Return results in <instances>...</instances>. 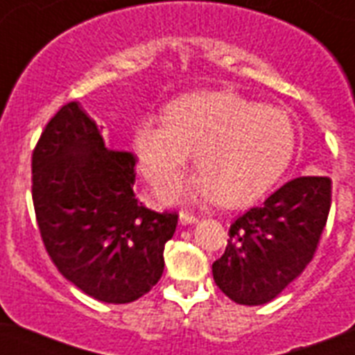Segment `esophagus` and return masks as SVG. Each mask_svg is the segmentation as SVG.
Instances as JSON below:
<instances>
[{
	"label": "esophagus",
	"instance_id": "obj_1",
	"mask_svg": "<svg viewBox=\"0 0 355 355\" xmlns=\"http://www.w3.org/2000/svg\"><path fill=\"white\" fill-rule=\"evenodd\" d=\"M180 222H181V224H183V225L196 224V222H197V216L192 215V213L181 211V213H180Z\"/></svg>",
	"mask_w": 355,
	"mask_h": 355
}]
</instances>
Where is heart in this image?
<instances>
[{
  "label": "heart",
  "mask_w": 355,
  "mask_h": 355,
  "mask_svg": "<svg viewBox=\"0 0 355 355\" xmlns=\"http://www.w3.org/2000/svg\"><path fill=\"white\" fill-rule=\"evenodd\" d=\"M193 148L200 171L171 178ZM133 149L147 181L165 180L156 188L162 200L218 199L240 208L261 199L284 174L295 131L277 106L258 105L231 90L196 92L172 101L165 115L144 117L135 130Z\"/></svg>",
  "instance_id": "1"
}]
</instances>
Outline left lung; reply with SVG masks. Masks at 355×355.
<instances>
[{"instance_id":"obj_1","label":"left lung","mask_w":355,"mask_h":355,"mask_svg":"<svg viewBox=\"0 0 355 355\" xmlns=\"http://www.w3.org/2000/svg\"><path fill=\"white\" fill-rule=\"evenodd\" d=\"M329 209V178L288 181L231 224L225 252L211 266L216 286L243 306L274 300L313 259Z\"/></svg>"}]
</instances>
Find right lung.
I'll return each mask as SVG.
<instances>
[{
	"label": "right lung",
	"instance_id": "1",
	"mask_svg": "<svg viewBox=\"0 0 355 355\" xmlns=\"http://www.w3.org/2000/svg\"><path fill=\"white\" fill-rule=\"evenodd\" d=\"M135 158L105 146L72 101L44 128L31 156V197L49 258L83 293L108 304L140 299L163 274L178 215L135 199Z\"/></svg>",
	"mask_w": 355,
	"mask_h": 355
}]
</instances>
